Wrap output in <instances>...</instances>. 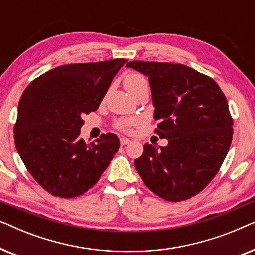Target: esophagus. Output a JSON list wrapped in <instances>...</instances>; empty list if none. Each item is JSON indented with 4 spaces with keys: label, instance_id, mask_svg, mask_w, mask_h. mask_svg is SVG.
<instances>
[{
    "label": "esophagus",
    "instance_id": "obj_1",
    "mask_svg": "<svg viewBox=\"0 0 255 255\" xmlns=\"http://www.w3.org/2000/svg\"><path fill=\"white\" fill-rule=\"evenodd\" d=\"M120 142H121L122 146H124V145L130 144L131 140H130V139H127V138H121V139H120Z\"/></svg>",
    "mask_w": 255,
    "mask_h": 255
}]
</instances>
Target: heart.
<instances>
[{
	"label": "heart",
	"mask_w": 255,
	"mask_h": 255,
	"mask_svg": "<svg viewBox=\"0 0 255 255\" xmlns=\"http://www.w3.org/2000/svg\"><path fill=\"white\" fill-rule=\"evenodd\" d=\"M124 83L131 95L140 88L147 87V81H146V79L141 74H138V73H131V74L125 76ZM134 123L135 121H121L120 123L117 124V127L118 128H121V130L123 131H128L130 130L131 125Z\"/></svg>",
	"instance_id": "b5f03b06"
}]
</instances>
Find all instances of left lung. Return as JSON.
Segmentation results:
<instances>
[{"mask_svg": "<svg viewBox=\"0 0 255 255\" xmlns=\"http://www.w3.org/2000/svg\"><path fill=\"white\" fill-rule=\"evenodd\" d=\"M127 67L148 78L155 132L168 140L166 147L145 144L135 169L163 200L195 196L214 179L231 145L228 100L214 80L186 65L131 61Z\"/></svg>", "mask_w": 255, "mask_h": 255, "instance_id": "obj_1", "label": "left lung"}]
</instances>
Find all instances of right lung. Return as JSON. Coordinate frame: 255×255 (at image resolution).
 I'll return each instance as SVG.
<instances>
[{
    "instance_id": "right-lung-1",
    "label": "right lung",
    "mask_w": 255,
    "mask_h": 255,
    "mask_svg": "<svg viewBox=\"0 0 255 255\" xmlns=\"http://www.w3.org/2000/svg\"><path fill=\"white\" fill-rule=\"evenodd\" d=\"M128 60L71 64L33 80L18 103L17 152L33 179L53 196L72 198L95 186L120 148L116 134L87 145L82 116L97 110L114 76Z\"/></svg>"
}]
</instances>
